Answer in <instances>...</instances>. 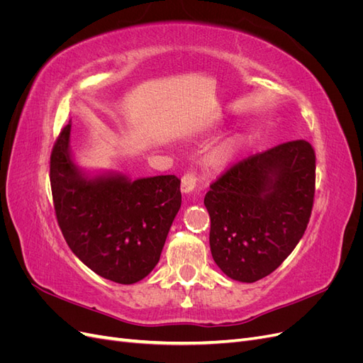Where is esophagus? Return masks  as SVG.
I'll list each match as a JSON object with an SVG mask.
<instances>
[{
	"mask_svg": "<svg viewBox=\"0 0 363 363\" xmlns=\"http://www.w3.org/2000/svg\"><path fill=\"white\" fill-rule=\"evenodd\" d=\"M196 182H199V179L195 177V174L186 172L182 177V192H184V194L192 192L195 189Z\"/></svg>",
	"mask_w": 363,
	"mask_h": 363,
	"instance_id": "34e87169",
	"label": "esophagus"
}]
</instances>
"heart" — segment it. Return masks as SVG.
<instances>
[{
    "instance_id": "obj_1",
    "label": "heart",
    "mask_w": 363,
    "mask_h": 363,
    "mask_svg": "<svg viewBox=\"0 0 363 363\" xmlns=\"http://www.w3.org/2000/svg\"><path fill=\"white\" fill-rule=\"evenodd\" d=\"M235 147H236L235 142H228V144L223 145L221 148H218L215 151V155H213V160L218 162V163L227 162L230 157H232L233 152H235Z\"/></svg>"
}]
</instances>
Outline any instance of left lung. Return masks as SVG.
Segmentation results:
<instances>
[{"instance_id": "1", "label": "left lung", "mask_w": 363, "mask_h": 363, "mask_svg": "<svg viewBox=\"0 0 363 363\" xmlns=\"http://www.w3.org/2000/svg\"><path fill=\"white\" fill-rule=\"evenodd\" d=\"M315 151L289 140L232 164L211 184L212 257L227 277L269 276L300 242L315 196Z\"/></svg>"}]
</instances>
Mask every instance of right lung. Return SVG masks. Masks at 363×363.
<instances>
[{
    "mask_svg": "<svg viewBox=\"0 0 363 363\" xmlns=\"http://www.w3.org/2000/svg\"><path fill=\"white\" fill-rule=\"evenodd\" d=\"M71 124L50 157L54 211L74 255L98 276L121 284L147 277L157 265L182 206L175 175L130 182L124 175L84 177L69 155Z\"/></svg>",
    "mask_w": 363,
    "mask_h": 363,
    "instance_id": "obj_1",
    "label": "right lung"
}]
</instances>
